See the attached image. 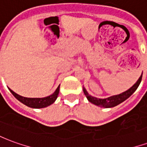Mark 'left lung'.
<instances>
[{
    "label": "left lung",
    "instance_id": "left-lung-1",
    "mask_svg": "<svg viewBox=\"0 0 147 147\" xmlns=\"http://www.w3.org/2000/svg\"><path fill=\"white\" fill-rule=\"evenodd\" d=\"M142 74L141 75V76L139 77V79L138 81L136 82L134 85H133L130 89H128L126 91L121 93L120 94H117V95H113L107 98H97L95 97H93V96L90 95L88 92L86 91V89L83 87V93L84 94L86 95V98L88 99V101L90 102H91L94 105L100 106V107H104V108H111V107H114L116 105H119L121 102H124L126 99L129 98L130 96L133 93L135 92L136 89L138 88V86H139V84L141 83V80H142Z\"/></svg>",
    "mask_w": 147,
    "mask_h": 147
}]
</instances>
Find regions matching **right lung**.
I'll use <instances>...</instances> for the list:
<instances>
[{
    "instance_id": "1",
    "label": "right lung",
    "mask_w": 147,
    "mask_h": 147,
    "mask_svg": "<svg viewBox=\"0 0 147 147\" xmlns=\"http://www.w3.org/2000/svg\"><path fill=\"white\" fill-rule=\"evenodd\" d=\"M8 89L11 91V94L14 95L15 98L17 100H19L20 102H22L23 104L26 105L28 107H30V108L41 109L47 107V106L53 104L56 101V99L57 98L59 91H60V85L58 86L57 90H55V92L53 94L48 96V97H45V98H25V97L17 94L13 90H11L10 88H8Z\"/></svg>"
}]
</instances>
